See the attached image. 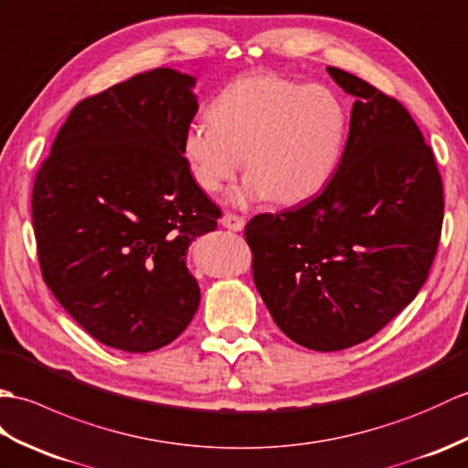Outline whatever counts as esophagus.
I'll use <instances>...</instances> for the list:
<instances>
[{"label": "esophagus", "instance_id": "1", "mask_svg": "<svg viewBox=\"0 0 468 468\" xmlns=\"http://www.w3.org/2000/svg\"><path fill=\"white\" fill-rule=\"evenodd\" d=\"M220 222H222L224 228H228V230H234V232L244 230V224H246L242 216H236V214H230V212L224 214Z\"/></svg>", "mask_w": 468, "mask_h": 468}]
</instances>
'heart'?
Instances as JSON below:
<instances>
[{
	"label": "heart",
	"mask_w": 468,
	"mask_h": 468,
	"mask_svg": "<svg viewBox=\"0 0 468 468\" xmlns=\"http://www.w3.org/2000/svg\"><path fill=\"white\" fill-rule=\"evenodd\" d=\"M348 136V110L335 90L274 74L236 78L194 120L182 154L194 182L218 192L244 162L234 202L296 204L318 194L336 172Z\"/></svg>",
	"instance_id": "obj_1"
}]
</instances>
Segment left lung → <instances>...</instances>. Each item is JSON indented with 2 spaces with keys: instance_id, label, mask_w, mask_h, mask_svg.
I'll list each match as a JSON object with an SVG mask.
<instances>
[{
  "instance_id": "1",
  "label": "left lung",
  "mask_w": 468,
  "mask_h": 468,
  "mask_svg": "<svg viewBox=\"0 0 468 468\" xmlns=\"http://www.w3.org/2000/svg\"><path fill=\"white\" fill-rule=\"evenodd\" d=\"M356 101L338 168L316 198L246 224L252 276L278 328L335 352L375 336L429 276L444 216L431 146L399 100L326 68Z\"/></svg>"
}]
</instances>
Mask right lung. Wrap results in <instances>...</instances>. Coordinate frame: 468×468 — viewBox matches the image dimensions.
I'll return each mask as SVG.
<instances>
[{"instance_id":"add662e5","label":"right lung","mask_w":468,"mask_h":468,"mask_svg":"<svg viewBox=\"0 0 468 468\" xmlns=\"http://www.w3.org/2000/svg\"><path fill=\"white\" fill-rule=\"evenodd\" d=\"M196 78L155 68L81 100L39 165L31 220L58 303L101 345L152 352L200 304L188 246L218 207L186 165Z\"/></svg>"}]
</instances>
